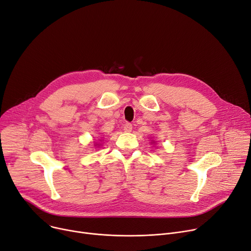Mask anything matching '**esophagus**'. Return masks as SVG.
I'll return each instance as SVG.
<instances>
[{"label": "esophagus", "mask_w": 251, "mask_h": 251, "mask_svg": "<svg viewBox=\"0 0 251 251\" xmlns=\"http://www.w3.org/2000/svg\"><path fill=\"white\" fill-rule=\"evenodd\" d=\"M123 129L125 132H131V130H132V125H131L130 123L126 122L124 125H123Z\"/></svg>", "instance_id": "esophagus-1"}]
</instances>
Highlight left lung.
<instances>
[{"label":"left lung","instance_id":"1","mask_svg":"<svg viewBox=\"0 0 251 251\" xmlns=\"http://www.w3.org/2000/svg\"><path fill=\"white\" fill-rule=\"evenodd\" d=\"M152 142H154V141H153V140H152Z\"/></svg>","mask_w":251,"mask_h":251}]
</instances>
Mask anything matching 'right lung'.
Returning <instances> with one entry per match:
<instances>
[{
    "label": "right lung",
    "instance_id": "add662e5",
    "mask_svg": "<svg viewBox=\"0 0 251 251\" xmlns=\"http://www.w3.org/2000/svg\"><path fill=\"white\" fill-rule=\"evenodd\" d=\"M98 144H99V143H98ZM96 146H97V144H96Z\"/></svg>",
    "mask_w": 251,
    "mask_h": 251
}]
</instances>
